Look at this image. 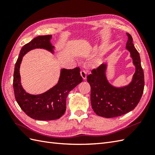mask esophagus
Segmentation results:
<instances>
[{
	"instance_id": "34e87169",
	"label": "esophagus",
	"mask_w": 155,
	"mask_h": 155,
	"mask_svg": "<svg viewBox=\"0 0 155 155\" xmlns=\"http://www.w3.org/2000/svg\"><path fill=\"white\" fill-rule=\"evenodd\" d=\"M87 72L85 71H81V77H83V78L84 80H85L87 78Z\"/></svg>"
}]
</instances>
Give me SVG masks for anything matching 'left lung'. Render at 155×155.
<instances>
[{"label": "left lung", "instance_id": "left-lung-1", "mask_svg": "<svg viewBox=\"0 0 155 155\" xmlns=\"http://www.w3.org/2000/svg\"><path fill=\"white\" fill-rule=\"evenodd\" d=\"M128 41L126 49L135 67L132 80L127 85L114 86L108 81L106 72L107 63H103L93 69L87 76L90 84L92 108L97 115L113 118L126 114L137 107L142 97L144 86V72L141 67L139 53L133 43V38L127 33Z\"/></svg>", "mask_w": 155, "mask_h": 155}]
</instances>
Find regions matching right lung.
Wrapping results in <instances>:
<instances>
[{
  "mask_svg": "<svg viewBox=\"0 0 155 155\" xmlns=\"http://www.w3.org/2000/svg\"><path fill=\"white\" fill-rule=\"evenodd\" d=\"M52 35L39 36L23 46L15 67L13 88L17 103L28 117L38 120H52L61 117L66 110V101L69 92L83 81L80 68H62L57 84L47 91L39 94L27 93L22 88L20 75V66L22 58L31 50L45 49L54 54L55 47L52 45Z\"/></svg>",
  "mask_w": 155,
  "mask_h": 155,
  "instance_id": "1",
  "label": "right lung"
}]
</instances>
